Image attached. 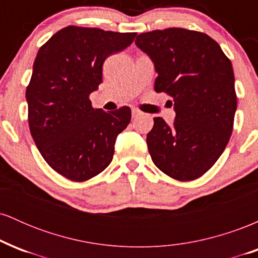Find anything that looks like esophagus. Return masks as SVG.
I'll list each match as a JSON object with an SVG mask.
<instances>
[{
	"instance_id": "1",
	"label": "esophagus",
	"mask_w": 258,
	"mask_h": 258,
	"mask_svg": "<svg viewBox=\"0 0 258 258\" xmlns=\"http://www.w3.org/2000/svg\"><path fill=\"white\" fill-rule=\"evenodd\" d=\"M141 115V111L137 110V109H132V117L133 119H136V117L139 116Z\"/></svg>"
}]
</instances>
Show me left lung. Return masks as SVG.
Masks as SVG:
<instances>
[{
	"label": "left lung",
	"mask_w": 258,
	"mask_h": 258,
	"mask_svg": "<svg viewBox=\"0 0 258 258\" xmlns=\"http://www.w3.org/2000/svg\"><path fill=\"white\" fill-rule=\"evenodd\" d=\"M136 46L158 73L154 90L172 97V125L154 117L147 135L155 166L178 180H193L214 166L226 149L236 110L234 73L220 44L180 28L143 32Z\"/></svg>",
	"instance_id": "8db88e82"
}]
</instances>
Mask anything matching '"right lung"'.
<instances>
[{"instance_id": "obj_1", "label": "right lung", "mask_w": 258, "mask_h": 258, "mask_svg": "<svg viewBox=\"0 0 258 258\" xmlns=\"http://www.w3.org/2000/svg\"><path fill=\"white\" fill-rule=\"evenodd\" d=\"M136 35L67 26L38 49L25 93L29 127L47 164L68 179L84 182L104 171L131 121L128 106L106 112L88 97L102 82L105 59Z\"/></svg>"}]
</instances>
